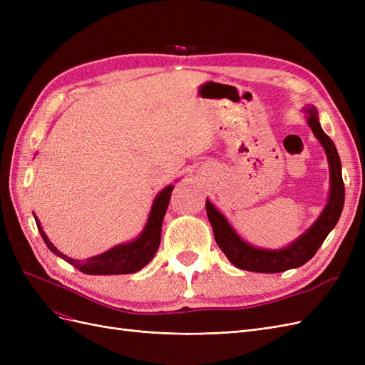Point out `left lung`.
<instances>
[{
	"label": "left lung",
	"instance_id": "obj_1",
	"mask_svg": "<svg viewBox=\"0 0 365 365\" xmlns=\"http://www.w3.org/2000/svg\"><path fill=\"white\" fill-rule=\"evenodd\" d=\"M306 113L307 125L311 126L314 135L322 143L327 153L330 169V196L322 216L317 219V222L302 237H298L292 245L283 250L271 251L254 248L236 235V231L227 222L224 215H220L212 202L205 201L207 216L210 224H212L216 244L224 251L228 260L240 269L274 274L302 267L315 256V252L322 247L324 239L336 225L341 216L342 207H344V182H342L338 150L334 141L326 135V132L319 126L317 109L307 108Z\"/></svg>",
	"mask_w": 365,
	"mask_h": 365
}]
</instances>
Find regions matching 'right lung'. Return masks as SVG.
Segmentation results:
<instances>
[{
    "mask_svg": "<svg viewBox=\"0 0 365 365\" xmlns=\"http://www.w3.org/2000/svg\"><path fill=\"white\" fill-rule=\"evenodd\" d=\"M172 190H173V185L165 187V189L155 197L149 219H148V224L138 239L132 240L125 245L114 247L103 254H98V256L86 259V260H77V259L65 256V254L56 250V247H54L48 240L46 233L42 231L38 219H36V225L39 228V233L43 242H46V245L50 248V251H53L56 256L62 257L63 260H67L70 264H74L77 269L85 274L114 275V274L137 272L143 267H146V264L153 259L160 247L161 225H163L165 210H168V205H169Z\"/></svg>",
    "mask_w": 365,
    "mask_h": 365,
    "instance_id": "obj_1",
    "label": "right lung"
}]
</instances>
